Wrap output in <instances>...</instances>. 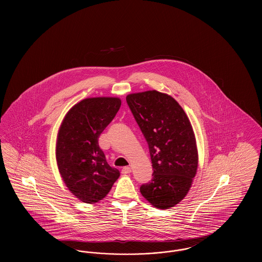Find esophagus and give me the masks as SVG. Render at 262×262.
Listing matches in <instances>:
<instances>
[{"label":"esophagus","mask_w":262,"mask_h":262,"mask_svg":"<svg viewBox=\"0 0 262 262\" xmlns=\"http://www.w3.org/2000/svg\"><path fill=\"white\" fill-rule=\"evenodd\" d=\"M130 172H132V168H130V167H125V168H123V170H122V174H129Z\"/></svg>","instance_id":"1"}]
</instances>
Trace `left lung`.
I'll use <instances>...</instances> for the list:
<instances>
[{
    "mask_svg": "<svg viewBox=\"0 0 262 262\" xmlns=\"http://www.w3.org/2000/svg\"><path fill=\"white\" fill-rule=\"evenodd\" d=\"M126 102L145 137L153 168L140 192L158 209H169L186 198L199 167L195 135L176 100L157 90L130 93Z\"/></svg>",
    "mask_w": 262,
    "mask_h": 262,
    "instance_id": "obj_1",
    "label": "left lung"
}]
</instances>
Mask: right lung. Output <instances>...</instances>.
<instances>
[{
	"label": "right lung",
	"instance_id": "add662e5",
	"mask_svg": "<svg viewBox=\"0 0 262 262\" xmlns=\"http://www.w3.org/2000/svg\"><path fill=\"white\" fill-rule=\"evenodd\" d=\"M119 97H90L66 114L56 141V161L62 181L77 200L96 203L119 179L100 149L98 138L121 107Z\"/></svg>",
	"mask_w": 262,
	"mask_h": 262
}]
</instances>
